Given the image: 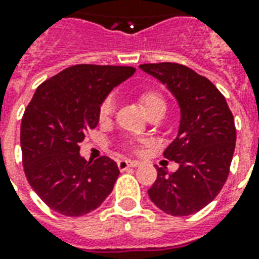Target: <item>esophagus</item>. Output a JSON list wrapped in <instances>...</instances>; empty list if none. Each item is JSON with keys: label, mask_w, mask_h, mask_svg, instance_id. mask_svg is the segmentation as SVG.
Listing matches in <instances>:
<instances>
[{"label": "esophagus", "mask_w": 259, "mask_h": 259, "mask_svg": "<svg viewBox=\"0 0 259 259\" xmlns=\"http://www.w3.org/2000/svg\"><path fill=\"white\" fill-rule=\"evenodd\" d=\"M140 162H136V160H127V159H122L118 162V167H119L120 171H123L126 168L129 167H139Z\"/></svg>", "instance_id": "34e87169"}]
</instances>
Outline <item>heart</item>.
Listing matches in <instances>:
<instances>
[{
  "instance_id": "heart-1",
  "label": "heart",
  "mask_w": 259,
  "mask_h": 259,
  "mask_svg": "<svg viewBox=\"0 0 259 259\" xmlns=\"http://www.w3.org/2000/svg\"><path fill=\"white\" fill-rule=\"evenodd\" d=\"M140 101L144 107V110L147 114H149L151 111H154L155 108H164V100L160 93L156 91H144L140 95ZM114 112V100L111 97H107L103 103H101L100 108H99V119L100 122H107L111 119Z\"/></svg>"
}]
</instances>
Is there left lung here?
<instances>
[{"label": "left lung", "instance_id": "8db88e82", "mask_svg": "<svg viewBox=\"0 0 259 259\" xmlns=\"http://www.w3.org/2000/svg\"><path fill=\"white\" fill-rule=\"evenodd\" d=\"M140 68L166 85L181 112L177 137L163 152L164 158L178 163L177 171L158 167L149 199L174 217L198 212L227 181L236 145L233 115L221 92L187 66L158 63Z\"/></svg>", "mask_w": 259, "mask_h": 259}]
</instances>
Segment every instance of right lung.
Here are the masks:
<instances>
[{
	"instance_id": "1",
	"label": "right lung",
	"mask_w": 259,
	"mask_h": 259,
	"mask_svg": "<svg viewBox=\"0 0 259 259\" xmlns=\"http://www.w3.org/2000/svg\"><path fill=\"white\" fill-rule=\"evenodd\" d=\"M135 72L133 67L78 64L37 88L20 127L23 167L31 188L53 211L85 215L114 188L116 163L108 156L88 162L79 143L99 123L105 97Z\"/></svg>"
}]
</instances>
